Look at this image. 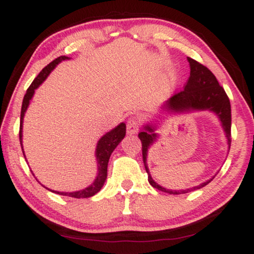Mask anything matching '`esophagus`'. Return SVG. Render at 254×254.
I'll use <instances>...</instances> for the list:
<instances>
[{
	"mask_svg": "<svg viewBox=\"0 0 254 254\" xmlns=\"http://www.w3.org/2000/svg\"><path fill=\"white\" fill-rule=\"evenodd\" d=\"M140 129V120L137 118L131 117L129 120L127 121V133L128 134H135Z\"/></svg>",
	"mask_w": 254,
	"mask_h": 254,
	"instance_id": "esophagus-1",
	"label": "esophagus"
}]
</instances>
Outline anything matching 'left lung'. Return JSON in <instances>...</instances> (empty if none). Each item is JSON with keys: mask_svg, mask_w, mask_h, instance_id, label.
<instances>
[{"mask_svg": "<svg viewBox=\"0 0 254 254\" xmlns=\"http://www.w3.org/2000/svg\"><path fill=\"white\" fill-rule=\"evenodd\" d=\"M190 62V77L187 79L184 90L173 95L162 109L170 112H185V111H211L220 118L222 127L225 131L228 138L229 149L231 145V106L230 100H229L227 93L224 89L218 84L216 77L208 69L206 65L201 64L193 59L187 58ZM156 127L151 125L144 126V129L138 133V137L142 142V157H143V163L145 171L148 173V182L152 187L157 189L162 192H166L169 194H185L192 190H199L201 187L206 186L209 184L214 178H211L207 182H204L199 186L192 187L183 190H170L164 187L159 186L158 184L154 182L151 178L149 169L147 165V154L148 149L150 145L156 141L157 134L155 133Z\"/></svg>", "mask_w": 254, "mask_h": 254, "instance_id": "left-lung-1", "label": "left lung"}]
</instances>
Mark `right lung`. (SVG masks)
Masks as SVG:
<instances>
[{
	"mask_svg": "<svg viewBox=\"0 0 254 254\" xmlns=\"http://www.w3.org/2000/svg\"><path fill=\"white\" fill-rule=\"evenodd\" d=\"M68 57H59L55 59L54 61H52L50 64H47L43 70L39 72V75L37 76L36 78L33 79V82L31 83L29 89L26 90L25 96H24L23 104H22V111H20V127H19V141L20 145H22V127H23V118L24 114H25L27 107H29L30 100L34 95V90H36L38 86H39L41 83H43L45 79L47 78V76L51 74V71L55 68V65L60 64L62 60H67ZM126 135V125L121 123L119 126H117L114 129L110 130L109 133H106L104 136L100 138L97 143V149H96V157H97V166H98V173H97L96 180L91 184L89 187L77 190V192H58V190H52V192L60 194V195H65V196H71L76 197V199H81V197H90L93 196L96 193H98L102 187L105 183L106 177H107V164H109V159L111 157V154H112L114 149L117 148V145L120 143L121 140ZM23 150V145H22ZM25 157V155H24Z\"/></svg>",
	"mask_w": 254,
	"mask_h": 254,
	"instance_id": "add662e5",
	"label": "right lung"
}]
</instances>
